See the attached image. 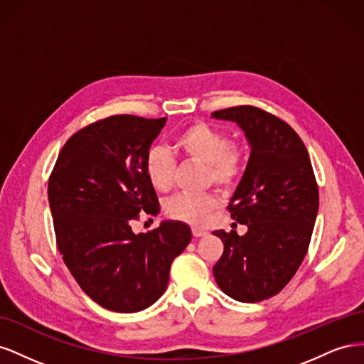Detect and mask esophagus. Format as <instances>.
<instances>
[{
    "label": "esophagus",
    "instance_id": "esophagus-1",
    "mask_svg": "<svg viewBox=\"0 0 364 364\" xmlns=\"http://www.w3.org/2000/svg\"><path fill=\"white\" fill-rule=\"evenodd\" d=\"M193 235L196 237V238H200V237H206L208 235V232L205 229H200V228H193Z\"/></svg>",
    "mask_w": 364,
    "mask_h": 364
}]
</instances>
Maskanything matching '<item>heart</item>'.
I'll return each instance as SVG.
<instances>
[{"instance_id": "1", "label": "heart", "mask_w": 364, "mask_h": 364, "mask_svg": "<svg viewBox=\"0 0 364 364\" xmlns=\"http://www.w3.org/2000/svg\"><path fill=\"white\" fill-rule=\"evenodd\" d=\"M174 149L181 156L205 165V183L230 190L241 181L247 167V150L237 141H229L223 130L205 121H194L174 136ZM144 171L150 185L168 191L174 181V164L161 147H151L144 158ZM220 200L215 194H176L165 202L164 211L170 218L191 226L209 223Z\"/></svg>"}]
</instances>
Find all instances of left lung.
Here are the masks:
<instances>
[{"label": "left lung", "instance_id": "left-lung-1", "mask_svg": "<svg viewBox=\"0 0 364 364\" xmlns=\"http://www.w3.org/2000/svg\"><path fill=\"white\" fill-rule=\"evenodd\" d=\"M246 132L250 158L228 211L249 228L215 230L225 245L214 277L228 296L259 302L290 282L310 246L318 186L306 147L296 130L261 107L243 105L213 112Z\"/></svg>", "mask_w": 364, "mask_h": 364}]
</instances>
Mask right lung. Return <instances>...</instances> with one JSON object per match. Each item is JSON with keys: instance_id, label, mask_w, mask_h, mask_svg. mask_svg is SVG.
Masks as SVG:
<instances>
[{"instance_id": "add662e5", "label": "right lung", "mask_w": 364, "mask_h": 364, "mask_svg": "<svg viewBox=\"0 0 364 364\" xmlns=\"http://www.w3.org/2000/svg\"><path fill=\"white\" fill-rule=\"evenodd\" d=\"M165 121L126 114L94 121L65 142L48 179L62 259L82 290L111 311L135 313L156 302L173 259L191 241L181 222L132 232L141 213L159 211L144 158Z\"/></svg>"}]
</instances>
